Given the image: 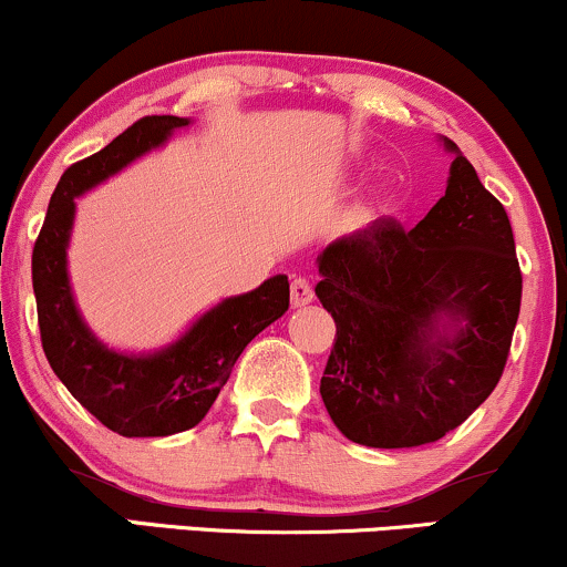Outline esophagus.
<instances>
[{"mask_svg": "<svg viewBox=\"0 0 567 567\" xmlns=\"http://www.w3.org/2000/svg\"><path fill=\"white\" fill-rule=\"evenodd\" d=\"M313 300V288L311 285L306 282V279H300V277H296L292 279V285H290V303L296 306V308H300V306H308Z\"/></svg>", "mask_w": 567, "mask_h": 567, "instance_id": "esophagus-1", "label": "esophagus"}]
</instances>
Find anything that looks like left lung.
I'll list each match as a JSON object with an SVG mask.
<instances>
[{"label":"left lung","mask_w":567,"mask_h":567,"mask_svg":"<svg viewBox=\"0 0 567 567\" xmlns=\"http://www.w3.org/2000/svg\"><path fill=\"white\" fill-rule=\"evenodd\" d=\"M447 190L413 230L374 219L317 256L337 337L321 377L329 419L367 447H419L461 426L503 377L520 311L505 206L440 138Z\"/></svg>","instance_id":"left-lung-1"}]
</instances>
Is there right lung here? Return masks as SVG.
<instances>
[{
  "mask_svg": "<svg viewBox=\"0 0 567 567\" xmlns=\"http://www.w3.org/2000/svg\"><path fill=\"white\" fill-rule=\"evenodd\" d=\"M185 125L188 117L152 114L64 169L33 246V292L49 367L85 411L123 436H169L196 426L248 342L290 306L288 275H275L256 290L219 300L152 353L114 350L83 319L68 271L75 198L164 146Z\"/></svg>",
  "mask_w": 567,
  "mask_h": 567,
  "instance_id": "add662e5",
  "label": "right lung"
}]
</instances>
